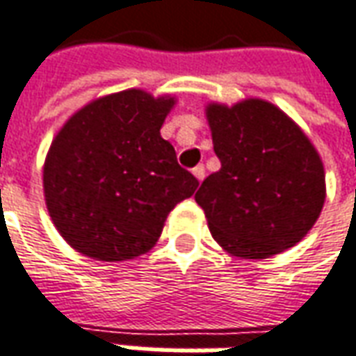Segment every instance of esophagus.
Listing matches in <instances>:
<instances>
[{"label": "esophagus", "mask_w": 356, "mask_h": 356, "mask_svg": "<svg viewBox=\"0 0 356 356\" xmlns=\"http://www.w3.org/2000/svg\"><path fill=\"white\" fill-rule=\"evenodd\" d=\"M193 175L197 177V181H202L204 175H207V171H204V165H197V168L193 169Z\"/></svg>", "instance_id": "1"}]
</instances>
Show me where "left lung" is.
<instances>
[{
	"label": "left lung",
	"instance_id": "obj_1",
	"mask_svg": "<svg viewBox=\"0 0 356 356\" xmlns=\"http://www.w3.org/2000/svg\"><path fill=\"white\" fill-rule=\"evenodd\" d=\"M222 168L195 195L212 238L234 257L267 259L296 245L325 202L318 149L292 118L265 99L209 103Z\"/></svg>",
	"mask_w": 356,
	"mask_h": 356
}]
</instances>
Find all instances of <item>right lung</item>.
Returning a JSON list of instances; mask_svg holds the SVG:
<instances>
[{
	"label": "right lung",
	"instance_id": "1",
	"mask_svg": "<svg viewBox=\"0 0 356 356\" xmlns=\"http://www.w3.org/2000/svg\"><path fill=\"white\" fill-rule=\"evenodd\" d=\"M173 95L124 89L97 97L58 130L42 168L44 200L67 245L97 261L136 259L198 181L159 130Z\"/></svg>",
	"mask_w": 356,
	"mask_h": 356
}]
</instances>
